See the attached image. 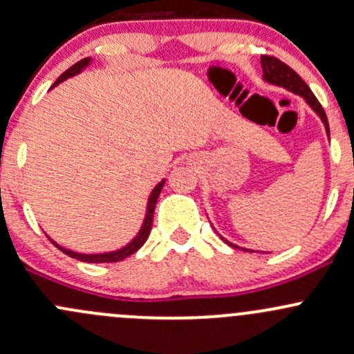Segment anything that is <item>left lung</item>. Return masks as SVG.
Returning <instances> with one entry per match:
<instances>
[{
	"mask_svg": "<svg viewBox=\"0 0 354 354\" xmlns=\"http://www.w3.org/2000/svg\"><path fill=\"white\" fill-rule=\"evenodd\" d=\"M261 66H263V73H265V76L263 77H265L268 83L280 84V86L288 88L290 91L304 96L305 102H307L315 111H317L319 117L322 118V122H324V125L327 129V133H329V124H327L326 111H324V109H322L321 103H319V100L315 98L314 93L310 91V88L305 84V81L302 80V77H300L292 68H290V66H286L285 62H281L280 59L273 57V55H261ZM227 244H230V243H227ZM232 248H237V245H232Z\"/></svg>",
	"mask_w": 354,
	"mask_h": 354,
	"instance_id": "obj_1",
	"label": "left lung"
}]
</instances>
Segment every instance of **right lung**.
<instances>
[{
	"mask_svg": "<svg viewBox=\"0 0 354 354\" xmlns=\"http://www.w3.org/2000/svg\"><path fill=\"white\" fill-rule=\"evenodd\" d=\"M89 61H91V59H89V57L81 59L80 62H76V64H74V66H71V68L66 71V73H62L61 76L57 77V81H55V83L52 84V88H54L55 84L62 83V81H64V80H68V77L74 76V74L81 73V69H83L84 66H88ZM162 185H165V181H161V183H159L158 187L152 189L151 196H149L147 214H146V221H144L142 229H140V232L137 234L136 239H133L130 244L125 245V248L118 249V251H113V252H105V254H80V252H74V251H69V249H66V248H61V245L55 244L52 239H50V243L54 244V245H57V248L61 249V251L64 252V254H68V256H71V258H74V259H80V261H83V263H117V261H122V259H125V258H127V256L133 254V252H136L137 249L142 248V244L146 243L149 232H151L152 218H154V208H156V203H158V196H159V193H161Z\"/></svg>",
	"mask_w": 354,
	"mask_h": 354,
	"instance_id": "add662e5",
	"label": "right lung"
}]
</instances>
